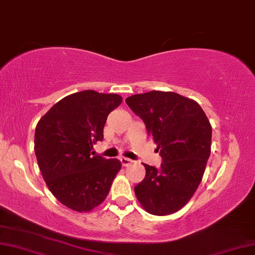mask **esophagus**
Returning a JSON list of instances; mask_svg holds the SVG:
<instances>
[{
	"instance_id": "34e87169",
	"label": "esophagus",
	"mask_w": 255,
	"mask_h": 255,
	"mask_svg": "<svg viewBox=\"0 0 255 255\" xmlns=\"http://www.w3.org/2000/svg\"><path fill=\"white\" fill-rule=\"evenodd\" d=\"M121 162H122V164L124 165V167H128V165H130L133 161L130 160V158H128V157H122Z\"/></svg>"
}]
</instances>
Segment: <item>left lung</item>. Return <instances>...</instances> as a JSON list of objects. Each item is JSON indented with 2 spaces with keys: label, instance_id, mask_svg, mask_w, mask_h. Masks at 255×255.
<instances>
[{
  "label": "left lung",
  "instance_id": "8db88e82",
  "mask_svg": "<svg viewBox=\"0 0 255 255\" xmlns=\"http://www.w3.org/2000/svg\"><path fill=\"white\" fill-rule=\"evenodd\" d=\"M127 105L146 125L162 157L160 168L145 164L134 193L146 212L176 213L197 191L210 155L212 127L197 102L173 92L150 91L128 97Z\"/></svg>",
  "mask_w": 255,
  "mask_h": 255
}]
</instances>
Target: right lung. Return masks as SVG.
I'll list each match as a JSON object with an SVG mask.
<instances>
[{
	"label": "right lung",
	"mask_w": 255,
	"mask_h": 255,
	"mask_svg": "<svg viewBox=\"0 0 255 255\" xmlns=\"http://www.w3.org/2000/svg\"><path fill=\"white\" fill-rule=\"evenodd\" d=\"M121 102L119 94L77 92L51 107L36 125L40 171L54 197L70 209L90 212L100 205L122 168L117 158L92 152L102 141L107 117Z\"/></svg>",
	"instance_id": "obj_1"
}]
</instances>
